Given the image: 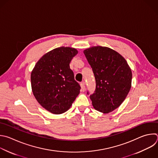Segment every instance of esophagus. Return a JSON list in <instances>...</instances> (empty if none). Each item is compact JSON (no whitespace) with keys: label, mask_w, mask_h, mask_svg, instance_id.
<instances>
[{"label":"esophagus","mask_w":158,"mask_h":158,"mask_svg":"<svg viewBox=\"0 0 158 158\" xmlns=\"http://www.w3.org/2000/svg\"><path fill=\"white\" fill-rule=\"evenodd\" d=\"M81 90L82 91H85V82H82L81 83Z\"/></svg>","instance_id":"esophagus-1"}]
</instances>
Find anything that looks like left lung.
<instances>
[{
    "label": "left lung",
    "instance_id": "8db88e82",
    "mask_svg": "<svg viewBox=\"0 0 158 158\" xmlns=\"http://www.w3.org/2000/svg\"><path fill=\"white\" fill-rule=\"evenodd\" d=\"M84 53L95 79V91L90 95L93 106L100 112H112L130 90L131 70L125 58L109 48L94 46L84 50Z\"/></svg>",
    "mask_w": 158,
    "mask_h": 158
}]
</instances>
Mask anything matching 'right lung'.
I'll return each instance as SVG.
<instances>
[{
  "label": "right lung",
  "instance_id": "obj_1",
  "mask_svg": "<svg viewBox=\"0 0 158 158\" xmlns=\"http://www.w3.org/2000/svg\"><path fill=\"white\" fill-rule=\"evenodd\" d=\"M77 54L73 48H57L45 54L31 72L34 96L43 107L54 114L66 112L80 92L81 86L69 66Z\"/></svg>",
  "mask_w": 158,
  "mask_h": 158
}]
</instances>
